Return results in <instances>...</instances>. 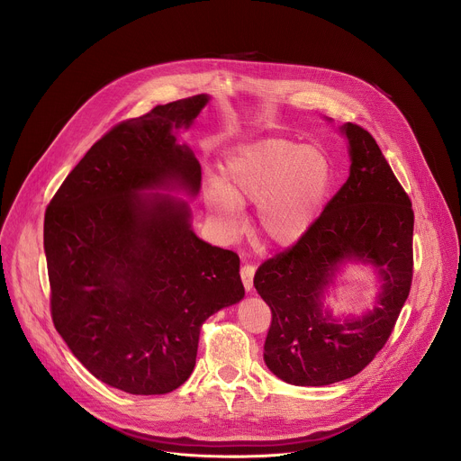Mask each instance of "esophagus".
<instances>
[{"instance_id": "obj_1", "label": "esophagus", "mask_w": 461, "mask_h": 461, "mask_svg": "<svg viewBox=\"0 0 461 461\" xmlns=\"http://www.w3.org/2000/svg\"><path fill=\"white\" fill-rule=\"evenodd\" d=\"M253 276H255V267L253 265H244L240 268V277H242V285H244L246 292H249L253 288Z\"/></svg>"}]
</instances>
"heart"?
Returning a JSON list of instances; mask_svg holds the SVG:
<instances>
[{
  "label": "heart",
  "mask_w": 461,
  "mask_h": 461,
  "mask_svg": "<svg viewBox=\"0 0 461 461\" xmlns=\"http://www.w3.org/2000/svg\"><path fill=\"white\" fill-rule=\"evenodd\" d=\"M328 184L330 162L321 149L270 139L235 149L222 167V182H208L204 203L226 237L240 231L242 204H257L260 233L288 246L313 226Z\"/></svg>",
  "instance_id": "1"
}]
</instances>
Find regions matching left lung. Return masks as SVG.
Wrapping results in <instances>:
<instances>
[{
    "instance_id": "8db88e82",
    "label": "left lung",
    "mask_w": 461,
    "mask_h": 461,
    "mask_svg": "<svg viewBox=\"0 0 461 461\" xmlns=\"http://www.w3.org/2000/svg\"><path fill=\"white\" fill-rule=\"evenodd\" d=\"M350 175L313 226L288 249L262 262L253 286L272 310L265 363L283 381L322 386L359 374L384 347L412 285L414 212L368 131L341 127ZM347 261L372 264L382 279L378 304L336 320L325 288Z\"/></svg>"
}]
</instances>
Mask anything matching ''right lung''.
<instances>
[{
	"instance_id": "obj_1",
	"label": "right lung",
	"mask_w": 461,
	"mask_h": 461,
	"mask_svg": "<svg viewBox=\"0 0 461 461\" xmlns=\"http://www.w3.org/2000/svg\"><path fill=\"white\" fill-rule=\"evenodd\" d=\"M206 95L157 105L105 133L45 212L50 313L75 357L118 390L153 396L193 372L203 322L244 297L240 260L191 230V210L153 189H201L176 131Z\"/></svg>"
}]
</instances>
